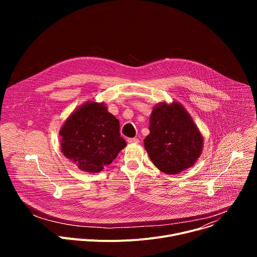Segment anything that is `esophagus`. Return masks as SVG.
<instances>
[{
    "label": "esophagus",
    "instance_id": "obj_1",
    "mask_svg": "<svg viewBox=\"0 0 257 257\" xmlns=\"http://www.w3.org/2000/svg\"><path fill=\"white\" fill-rule=\"evenodd\" d=\"M127 141H128V143H138L139 139H137V138H128Z\"/></svg>",
    "mask_w": 257,
    "mask_h": 257
}]
</instances>
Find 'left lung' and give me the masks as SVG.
Returning a JSON list of instances; mask_svg holds the SVG:
<instances>
[{"label": "left lung", "mask_w": 257, "mask_h": 257, "mask_svg": "<svg viewBox=\"0 0 257 257\" xmlns=\"http://www.w3.org/2000/svg\"><path fill=\"white\" fill-rule=\"evenodd\" d=\"M149 129L144 149L165 174L176 175L193 167L202 154V134L187 109L176 100L154 106Z\"/></svg>", "instance_id": "1"}]
</instances>
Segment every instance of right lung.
Masks as SVG:
<instances>
[{
  "instance_id": "1",
  "label": "right lung",
  "mask_w": 257,
  "mask_h": 257,
  "mask_svg": "<svg viewBox=\"0 0 257 257\" xmlns=\"http://www.w3.org/2000/svg\"><path fill=\"white\" fill-rule=\"evenodd\" d=\"M61 151L79 170L98 173L112 164L127 145L119 120L106 104L87 100L73 111L60 128Z\"/></svg>"
}]
</instances>
